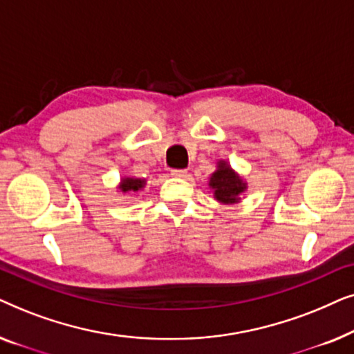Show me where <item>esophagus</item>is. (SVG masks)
I'll list each match as a JSON object with an SVG mask.
<instances>
[{
    "label": "esophagus",
    "instance_id": "34e87169",
    "mask_svg": "<svg viewBox=\"0 0 354 354\" xmlns=\"http://www.w3.org/2000/svg\"><path fill=\"white\" fill-rule=\"evenodd\" d=\"M172 176L177 177V178H183V177H187V171H180V169H174Z\"/></svg>",
    "mask_w": 354,
    "mask_h": 354
}]
</instances>
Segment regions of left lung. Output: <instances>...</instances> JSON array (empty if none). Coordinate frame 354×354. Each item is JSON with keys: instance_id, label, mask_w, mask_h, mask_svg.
I'll return each instance as SVG.
<instances>
[{"instance_id": "left-lung-1", "label": "left lung", "mask_w": 354, "mask_h": 354, "mask_svg": "<svg viewBox=\"0 0 354 354\" xmlns=\"http://www.w3.org/2000/svg\"><path fill=\"white\" fill-rule=\"evenodd\" d=\"M207 185L212 190V196L221 205H236L248 190V182L240 176L227 159H219L216 162V171L207 178Z\"/></svg>"}]
</instances>
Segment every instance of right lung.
Listing matches in <instances>:
<instances>
[{
    "mask_svg": "<svg viewBox=\"0 0 354 354\" xmlns=\"http://www.w3.org/2000/svg\"><path fill=\"white\" fill-rule=\"evenodd\" d=\"M145 185H147V178L135 177V176H124L120 177V182L118 183V190L120 193H137L143 192Z\"/></svg>",
    "mask_w": 354,
    "mask_h": 354,
    "instance_id": "obj_1",
    "label": "right lung"
}]
</instances>
